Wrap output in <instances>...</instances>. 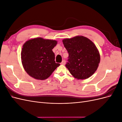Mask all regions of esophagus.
<instances>
[{"label": "esophagus", "instance_id": "esophagus-1", "mask_svg": "<svg viewBox=\"0 0 122 122\" xmlns=\"http://www.w3.org/2000/svg\"><path fill=\"white\" fill-rule=\"evenodd\" d=\"M65 64H66V61L65 60H63L62 61V62H61V65H65Z\"/></svg>", "mask_w": 122, "mask_h": 122}]
</instances>
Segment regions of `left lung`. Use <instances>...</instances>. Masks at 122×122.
<instances>
[{
  "label": "left lung",
  "mask_w": 122,
  "mask_h": 122,
  "mask_svg": "<svg viewBox=\"0 0 122 122\" xmlns=\"http://www.w3.org/2000/svg\"><path fill=\"white\" fill-rule=\"evenodd\" d=\"M69 53L66 67L77 79L89 78L96 71L100 56L94 43L83 36L62 40Z\"/></svg>",
  "instance_id": "8db88e82"
}]
</instances>
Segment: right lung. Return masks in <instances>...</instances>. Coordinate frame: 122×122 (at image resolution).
I'll return each instance as SVG.
<instances>
[{
    "instance_id": "right-lung-1",
    "label": "right lung",
    "mask_w": 122,
    "mask_h": 122,
    "mask_svg": "<svg viewBox=\"0 0 122 122\" xmlns=\"http://www.w3.org/2000/svg\"><path fill=\"white\" fill-rule=\"evenodd\" d=\"M55 40L36 38L29 40L21 50L22 64L28 74L36 79L45 80L60 65L56 63L52 51Z\"/></svg>"
}]
</instances>
